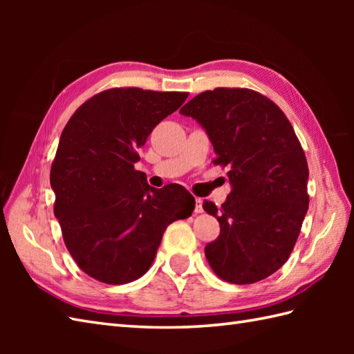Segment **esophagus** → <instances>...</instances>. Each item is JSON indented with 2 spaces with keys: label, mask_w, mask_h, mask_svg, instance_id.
Instances as JSON below:
<instances>
[{
  "label": "esophagus",
  "mask_w": 354,
  "mask_h": 354,
  "mask_svg": "<svg viewBox=\"0 0 354 354\" xmlns=\"http://www.w3.org/2000/svg\"><path fill=\"white\" fill-rule=\"evenodd\" d=\"M194 201H196V205H194V213H202V212H204V208H202V199L196 198Z\"/></svg>",
  "instance_id": "1"
}]
</instances>
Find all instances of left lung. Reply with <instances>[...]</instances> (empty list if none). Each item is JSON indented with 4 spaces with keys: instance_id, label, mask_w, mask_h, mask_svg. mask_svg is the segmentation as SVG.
Segmentation results:
<instances>
[{
    "instance_id": "8db88e82",
    "label": "left lung",
    "mask_w": 354,
    "mask_h": 354,
    "mask_svg": "<svg viewBox=\"0 0 354 354\" xmlns=\"http://www.w3.org/2000/svg\"><path fill=\"white\" fill-rule=\"evenodd\" d=\"M213 142V162L228 167L232 190L217 208L221 223L205 246L214 274L232 284H252L280 269L297 243L309 208V167L295 131L277 104L254 89L216 88L184 104Z\"/></svg>"
}]
</instances>
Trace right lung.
Returning <instances> with one entry per match:
<instances>
[{
    "label": "right lung",
    "instance_id": "obj_1",
    "mask_svg": "<svg viewBox=\"0 0 354 354\" xmlns=\"http://www.w3.org/2000/svg\"><path fill=\"white\" fill-rule=\"evenodd\" d=\"M187 97L104 89L64 127L50 170L55 216L71 257L97 281L126 284L145 275L165 228L193 213L196 202L184 187L156 190L133 167L153 127Z\"/></svg>",
    "mask_w": 354,
    "mask_h": 354
}]
</instances>
